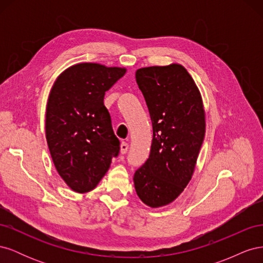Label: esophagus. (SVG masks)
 Wrapping results in <instances>:
<instances>
[{"label":"esophagus","mask_w":263,"mask_h":263,"mask_svg":"<svg viewBox=\"0 0 263 263\" xmlns=\"http://www.w3.org/2000/svg\"><path fill=\"white\" fill-rule=\"evenodd\" d=\"M127 150H128V144L127 142H122L121 144V154L122 155H125L127 153Z\"/></svg>","instance_id":"obj_1"}]
</instances>
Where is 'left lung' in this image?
I'll return each instance as SVG.
<instances>
[{
  "mask_svg": "<svg viewBox=\"0 0 263 263\" xmlns=\"http://www.w3.org/2000/svg\"><path fill=\"white\" fill-rule=\"evenodd\" d=\"M136 81L153 122V142L145 164L135 172L140 200L151 209L172 203L195 170L205 136V109L200 90L180 63L136 71Z\"/></svg>",
  "mask_w": 263,
  "mask_h": 263,
  "instance_id": "left-lung-1",
  "label": "left lung"
}]
</instances>
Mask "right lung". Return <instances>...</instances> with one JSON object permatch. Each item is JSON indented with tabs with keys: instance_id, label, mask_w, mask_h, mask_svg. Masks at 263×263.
<instances>
[{
	"instance_id": "obj_1",
	"label": "right lung",
	"mask_w": 263,
	"mask_h": 263,
	"mask_svg": "<svg viewBox=\"0 0 263 263\" xmlns=\"http://www.w3.org/2000/svg\"><path fill=\"white\" fill-rule=\"evenodd\" d=\"M127 69L80 62L58 76L46 107V139L55 170L77 193L97 187L119 153L104 95Z\"/></svg>"
}]
</instances>
